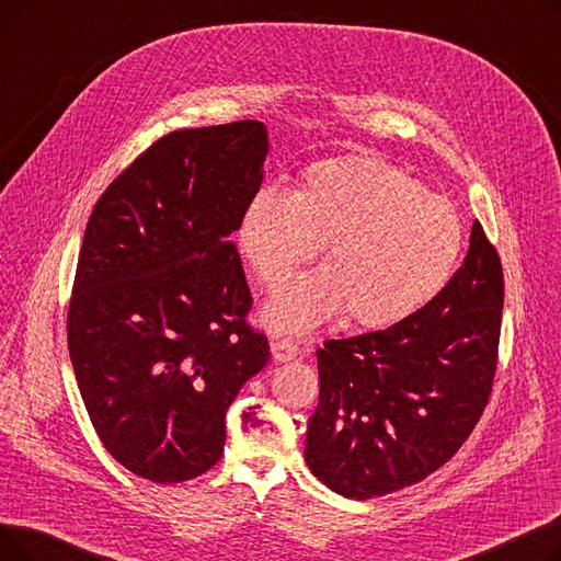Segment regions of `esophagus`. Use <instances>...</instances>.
I'll return each instance as SVG.
<instances>
[{"mask_svg": "<svg viewBox=\"0 0 561 561\" xmlns=\"http://www.w3.org/2000/svg\"><path fill=\"white\" fill-rule=\"evenodd\" d=\"M271 350H273V359L279 362V364L296 359V357L300 355L298 345L293 343V341H288V339H275V341L271 343Z\"/></svg>", "mask_w": 561, "mask_h": 561, "instance_id": "esophagus-1", "label": "esophagus"}]
</instances>
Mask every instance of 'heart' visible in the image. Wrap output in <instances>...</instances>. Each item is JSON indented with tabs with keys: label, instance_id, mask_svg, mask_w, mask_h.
I'll use <instances>...</instances> for the list:
<instances>
[{
	"label": "heart",
	"instance_id": "obj_1",
	"mask_svg": "<svg viewBox=\"0 0 561 561\" xmlns=\"http://www.w3.org/2000/svg\"><path fill=\"white\" fill-rule=\"evenodd\" d=\"M236 243L263 286L279 288L322 245L313 271L268 302L277 332L305 334L345 311L364 330L391 328L450 279L463 245L455 204L414 174L377 157L313 163L300 186L256 188Z\"/></svg>",
	"mask_w": 561,
	"mask_h": 561
}]
</instances>
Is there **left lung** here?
Wrapping results in <instances>:
<instances>
[{
  "label": "left lung",
  "instance_id": "obj_1",
  "mask_svg": "<svg viewBox=\"0 0 561 561\" xmlns=\"http://www.w3.org/2000/svg\"><path fill=\"white\" fill-rule=\"evenodd\" d=\"M503 296V265L476 220L463 265L423 309L322 345L305 448L311 473L368 500L444 466L489 402Z\"/></svg>",
  "mask_w": 561,
  "mask_h": 561
}]
</instances>
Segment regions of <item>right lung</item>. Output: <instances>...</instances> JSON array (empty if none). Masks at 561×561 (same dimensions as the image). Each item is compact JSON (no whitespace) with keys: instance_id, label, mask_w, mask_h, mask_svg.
<instances>
[{"instance_id":"right-lung-1","label":"right lung","mask_w":561,"mask_h":561,"mask_svg":"<svg viewBox=\"0 0 561 561\" xmlns=\"http://www.w3.org/2000/svg\"><path fill=\"white\" fill-rule=\"evenodd\" d=\"M268 131L241 121L172 131L98 199L68 347L91 423L131 473L176 484L225 448V414L271 359L229 236L263 182Z\"/></svg>"}]
</instances>
